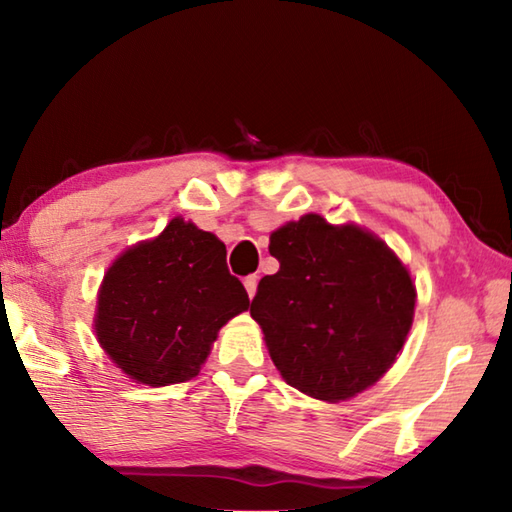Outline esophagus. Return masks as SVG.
Instances as JSON below:
<instances>
[{"instance_id":"obj_1","label":"esophagus","mask_w":512,"mask_h":512,"mask_svg":"<svg viewBox=\"0 0 512 512\" xmlns=\"http://www.w3.org/2000/svg\"><path fill=\"white\" fill-rule=\"evenodd\" d=\"M257 284H259V277H257V275H248V277L244 279L246 293H248V297H250V299H253V297H255V293H257Z\"/></svg>"}]
</instances>
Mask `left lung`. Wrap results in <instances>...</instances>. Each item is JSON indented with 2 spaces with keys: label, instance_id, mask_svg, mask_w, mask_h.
<instances>
[{
  "label": "left lung",
  "instance_id": "obj_1",
  "mask_svg": "<svg viewBox=\"0 0 512 512\" xmlns=\"http://www.w3.org/2000/svg\"><path fill=\"white\" fill-rule=\"evenodd\" d=\"M279 270L250 315L279 373L302 393L342 402L393 366L413 324L415 286L382 239L304 215L270 235Z\"/></svg>",
  "mask_w": 512,
  "mask_h": 512
}]
</instances>
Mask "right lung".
<instances>
[{"label": "right lung", "instance_id": "1", "mask_svg": "<svg viewBox=\"0 0 512 512\" xmlns=\"http://www.w3.org/2000/svg\"><path fill=\"white\" fill-rule=\"evenodd\" d=\"M248 306L244 284L228 273L226 246L173 219L108 268L95 333L130 379L168 386L195 377L219 328Z\"/></svg>", "mask_w": 512, "mask_h": 512}]
</instances>
